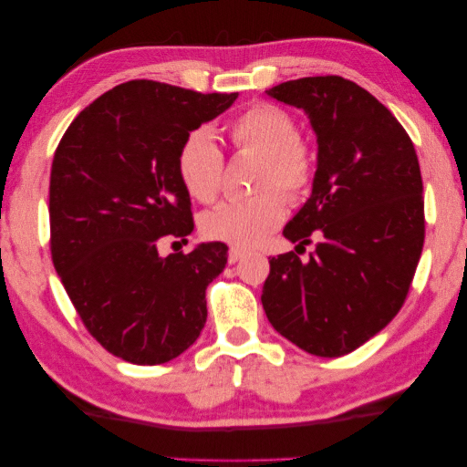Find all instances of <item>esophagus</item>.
Returning a JSON list of instances; mask_svg holds the SVG:
<instances>
[{"label": "esophagus", "mask_w": 467, "mask_h": 467, "mask_svg": "<svg viewBox=\"0 0 467 467\" xmlns=\"http://www.w3.org/2000/svg\"><path fill=\"white\" fill-rule=\"evenodd\" d=\"M244 254H246V252H244L242 248H229V252H227V261L234 265V263H238Z\"/></svg>", "instance_id": "obj_1"}]
</instances>
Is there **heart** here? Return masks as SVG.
Here are the masks:
<instances>
[{"mask_svg": "<svg viewBox=\"0 0 467 467\" xmlns=\"http://www.w3.org/2000/svg\"><path fill=\"white\" fill-rule=\"evenodd\" d=\"M234 150L258 157L252 188L256 194L225 201L201 219L204 238L252 248L275 232L285 217L287 201L300 202L317 182L315 144L297 132L296 119L271 103H256L227 124ZM223 152L206 130L183 136L175 152V171L186 192L198 202L215 201L223 182Z\"/></svg>", "mask_w": 467, "mask_h": 467, "instance_id": "obj_1", "label": "heart"}]
</instances>
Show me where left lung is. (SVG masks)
Masks as SVG:
<instances>
[{
    "label": "left lung",
    "instance_id": "8db88e82",
    "mask_svg": "<svg viewBox=\"0 0 467 467\" xmlns=\"http://www.w3.org/2000/svg\"><path fill=\"white\" fill-rule=\"evenodd\" d=\"M266 95L308 113L318 140L312 194L284 235L305 249L273 256L263 308L275 331L320 358L346 356L391 323L424 246L414 142L387 107L341 76L281 82Z\"/></svg>",
    "mask_w": 467,
    "mask_h": 467
}]
</instances>
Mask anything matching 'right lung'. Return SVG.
<instances>
[{"label":"right lung","instance_id":"add662e5","mask_svg":"<svg viewBox=\"0 0 467 467\" xmlns=\"http://www.w3.org/2000/svg\"><path fill=\"white\" fill-rule=\"evenodd\" d=\"M235 99L130 80L84 107L57 144L53 266L87 331L121 360L170 362L206 323V285L225 269L227 246L201 244L163 258L157 244L183 242L194 229L175 171L180 142Z\"/></svg>","mask_w":467,"mask_h":467}]
</instances>
